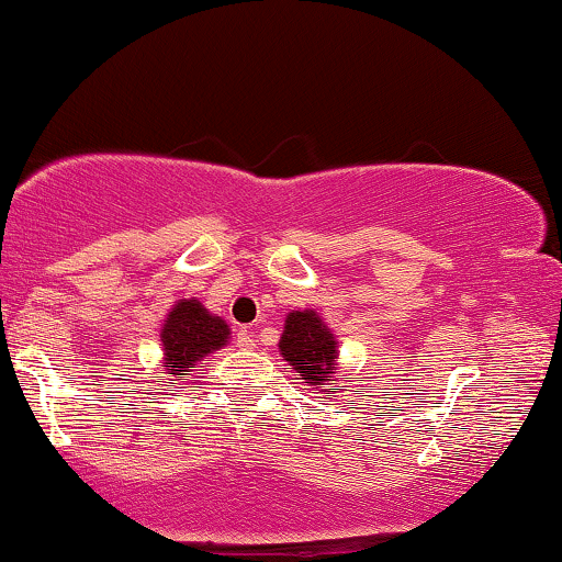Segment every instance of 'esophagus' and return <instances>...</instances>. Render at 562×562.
I'll return each mask as SVG.
<instances>
[{"mask_svg":"<svg viewBox=\"0 0 562 562\" xmlns=\"http://www.w3.org/2000/svg\"><path fill=\"white\" fill-rule=\"evenodd\" d=\"M254 331H250V329H246V327H243V329H238V337H235V345H238L240 349H250V347H254Z\"/></svg>","mask_w":562,"mask_h":562,"instance_id":"34e87169","label":"esophagus"}]
</instances>
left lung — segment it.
Segmentation results:
<instances>
[{
	"mask_svg": "<svg viewBox=\"0 0 562 562\" xmlns=\"http://www.w3.org/2000/svg\"><path fill=\"white\" fill-rule=\"evenodd\" d=\"M279 349L286 362L301 372V380H308L312 385H327L337 362V341L314 312L289 314ZM327 393H337L335 382L327 387Z\"/></svg>",
	"mask_w": 562,
	"mask_h": 562,
	"instance_id": "left-lung-1",
	"label": "left lung"
}]
</instances>
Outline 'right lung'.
<instances>
[{
  "label": "right lung",
  "mask_w": 562,
  "mask_h": 562,
  "mask_svg": "<svg viewBox=\"0 0 562 562\" xmlns=\"http://www.w3.org/2000/svg\"><path fill=\"white\" fill-rule=\"evenodd\" d=\"M231 329L207 308H202L198 299L177 301L161 329V349H165L167 375H190L194 364L215 349H221Z\"/></svg>",
  "instance_id": "right-lung-1"
}]
</instances>
